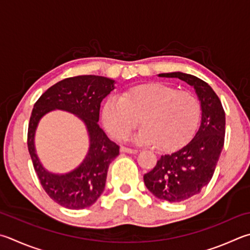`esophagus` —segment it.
I'll return each mask as SVG.
<instances>
[{
  "label": "esophagus",
  "instance_id": "obj_1",
  "mask_svg": "<svg viewBox=\"0 0 250 250\" xmlns=\"http://www.w3.org/2000/svg\"><path fill=\"white\" fill-rule=\"evenodd\" d=\"M120 151H121V152H124V153H129V154H137V153L139 152L138 149L129 148V147H125V146H122V147L120 148Z\"/></svg>",
  "mask_w": 250,
  "mask_h": 250
}]
</instances>
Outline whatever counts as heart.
<instances>
[{
    "mask_svg": "<svg viewBox=\"0 0 250 250\" xmlns=\"http://www.w3.org/2000/svg\"><path fill=\"white\" fill-rule=\"evenodd\" d=\"M200 103L188 90L149 82L126 88L120 97L111 96L104 104L103 124L117 140H125L137 128L142 129L135 142L156 145L162 151L184 146L200 120Z\"/></svg>",
    "mask_w": 250,
    "mask_h": 250,
    "instance_id": "obj_1",
    "label": "heart"
}]
</instances>
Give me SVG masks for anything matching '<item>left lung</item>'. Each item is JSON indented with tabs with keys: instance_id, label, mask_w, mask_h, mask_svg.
<instances>
[{
	"instance_id": "left-lung-1",
	"label": "left lung",
	"mask_w": 250,
	"mask_h": 250,
	"mask_svg": "<svg viewBox=\"0 0 250 250\" xmlns=\"http://www.w3.org/2000/svg\"><path fill=\"white\" fill-rule=\"evenodd\" d=\"M177 78L191 85L201 103V125L190 142L175 153L161 156L144 175V184L156 198L181 202L193 197L210 183L224 145L225 111L220 98L206 82L191 74H158Z\"/></svg>"
}]
</instances>
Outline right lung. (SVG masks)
Masks as SVG:
<instances>
[{
	"instance_id": "obj_1",
	"label": "right lung",
	"mask_w": 250,
	"mask_h": 250,
	"mask_svg": "<svg viewBox=\"0 0 250 250\" xmlns=\"http://www.w3.org/2000/svg\"><path fill=\"white\" fill-rule=\"evenodd\" d=\"M115 81L98 75H80L58 82L48 88L31 111L27 145L36 174L48 196L72 210L90 207L105 189L110 163L119 155V145L112 142L99 126L103 99L115 88ZM61 109L74 113L83 122L90 135V149L78 169L64 175L44 170L35 154L33 138L38 122L49 111Z\"/></svg>"
}]
</instances>
